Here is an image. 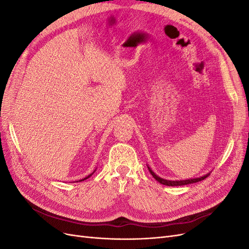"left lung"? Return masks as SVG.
I'll return each mask as SVG.
<instances>
[{"label": "left lung", "mask_w": 249, "mask_h": 249, "mask_svg": "<svg viewBox=\"0 0 249 249\" xmlns=\"http://www.w3.org/2000/svg\"><path fill=\"white\" fill-rule=\"evenodd\" d=\"M147 168L150 172V175H152L154 177V178L156 180H158L160 184H163L165 186H184V185H188V184H193V183H197V182H200V180L205 179L206 178H208V176L210 175L211 172H208L206 173V175H203L202 177H199V178H188V179H179V180H170V179H165V178H160L159 176H157L156 173L150 169V167L147 165Z\"/></svg>", "instance_id": "obj_1"}]
</instances>
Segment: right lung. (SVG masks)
Masks as SVG:
<instances>
[{
  "label": "right lung",
  "mask_w": 249,
  "mask_h": 249,
  "mask_svg": "<svg viewBox=\"0 0 249 249\" xmlns=\"http://www.w3.org/2000/svg\"><path fill=\"white\" fill-rule=\"evenodd\" d=\"M94 172H95V170H94V171H93L92 173H90V175H89V176H87L86 178H82V179H80V180H77V182H82V180H85V179H87L88 178H90V177H91V176L93 175V173H94Z\"/></svg>",
  "instance_id": "right-lung-1"
}]
</instances>
